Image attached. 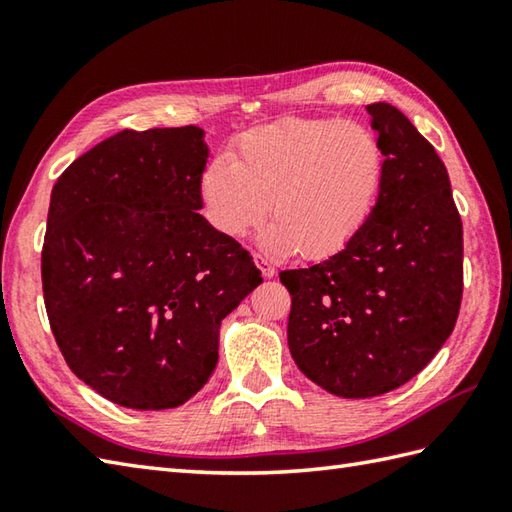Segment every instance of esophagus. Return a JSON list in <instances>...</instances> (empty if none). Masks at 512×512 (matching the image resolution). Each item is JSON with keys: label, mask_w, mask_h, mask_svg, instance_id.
I'll use <instances>...</instances> for the list:
<instances>
[{"label": "esophagus", "mask_w": 512, "mask_h": 512, "mask_svg": "<svg viewBox=\"0 0 512 512\" xmlns=\"http://www.w3.org/2000/svg\"><path fill=\"white\" fill-rule=\"evenodd\" d=\"M255 264H257V268L262 270V275L266 277V279H270V277H275V266H273V262H270L268 257H264V255H255Z\"/></svg>", "instance_id": "1"}]
</instances>
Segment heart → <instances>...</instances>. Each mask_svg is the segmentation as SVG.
<instances>
[{
    "instance_id": "b5f03b06",
    "label": "heart",
    "mask_w": 512,
    "mask_h": 512,
    "mask_svg": "<svg viewBox=\"0 0 512 512\" xmlns=\"http://www.w3.org/2000/svg\"><path fill=\"white\" fill-rule=\"evenodd\" d=\"M385 178V154L361 123L286 118L255 127L235 160L213 158L200 178L206 220L242 237L268 213L259 242L273 253L330 257L361 231Z\"/></svg>"
}]
</instances>
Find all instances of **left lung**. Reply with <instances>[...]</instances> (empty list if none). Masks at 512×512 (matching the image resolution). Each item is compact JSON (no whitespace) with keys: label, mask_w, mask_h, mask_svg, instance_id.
I'll list each match as a JSON object with an SVG mask.
<instances>
[{"label":"left lung","mask_w":512,"mask_h":512,"mask_svg":"<svg viewBox=\"0 0 512 512\" xmlns=\"http://www.w3.org/2000/svg\"><path fill=\"white\" fill-rule=\"evenodd\" d=\"M367 112L385 154L372 213L339 253L279 275L292 295V358L343 398L387 394L422 372L462 303V220L447 167L394 105Z\"/></svg>","instance_id":"8db88e82"}]
</instances>
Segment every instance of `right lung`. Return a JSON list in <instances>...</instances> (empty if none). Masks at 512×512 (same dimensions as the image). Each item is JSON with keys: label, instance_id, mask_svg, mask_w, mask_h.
<instances>
[{"label": "right lung", "instance_id": "obj_1", "mask_svg": "<svg viewBox=\"0 0 512 512\" xmlns=\"http://www.w3.org/2000/svg\"><path fill=\"white\" fill-rule=\"evenodd\" d=\"M200 127L123 129L52 187L43 301L65 363L121 407L184 405L217 365L220 323L262 284L198 213Z\"/></svg>", "mask_w": 512, "mask_h": 512}]
</instances>
